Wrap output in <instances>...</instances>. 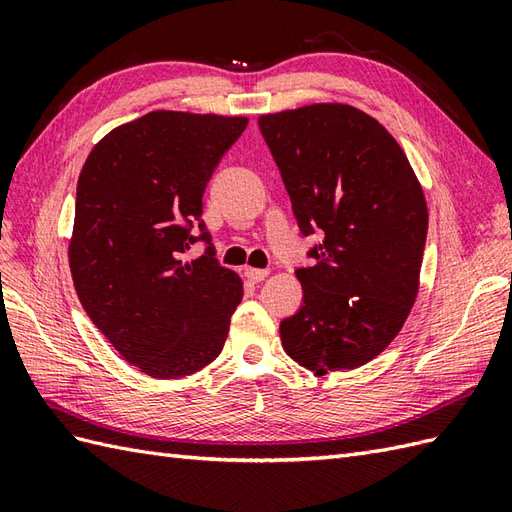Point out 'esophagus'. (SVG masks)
Returning a JSON list of instances; mask_svg holds the SVG:
<instances>
[{
    "mask_svg": "<svg viewBox=\"0 0 512 512\" xmlns=\"http://www.w3.org/2000/svg\"><path fill=\"white\" fill-rule=\"evenodd\" d=\"M268 274H270V270H266V268H244V277L253 283H261L268 277Z\"/></svg>",
    "mask_w": 512,
    "mask_h": 512,
    "instance_id": "obj_1",
    "label": "esophagus"
}]
</instances>
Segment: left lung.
<instances>
[{
	"label": "left lung",
	"mask_w": 512,
	"mask_h": 512,
	"mask_svg": "<svg viewBox=\"0 0 512 512\" xmlns=\"http://www.w3.org/2000/svg\"><path fill=\"white\" fill-rule=\"evenodd\" d=\"M303 235L322 231L300 268L303 307L281 322L283 350L322 376L355 370L391 344L419 292L428 209L409 157L348 103L259 116Z\"/></svg>",
	"instance_id": "8db88e82"
}]
</instances>
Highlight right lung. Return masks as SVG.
<instances>
[{"instance_id": "1", "label": "right lung", "mask_w": 512, "mask_h": 512, "mask_svg": "<svg viewBox=\"0 0 512 512\" xmlns=\"http://www.w3.org/2000/svg\"><path fill=\"white\" fill-rule=\"evenodd\" d=\"M246 116L155 110L103 136L77 179L69 266L88 318L151 378L199 372L218 355L244 296L238 272L196 240L203 192Z\"/></svg>"}]
</instances>
